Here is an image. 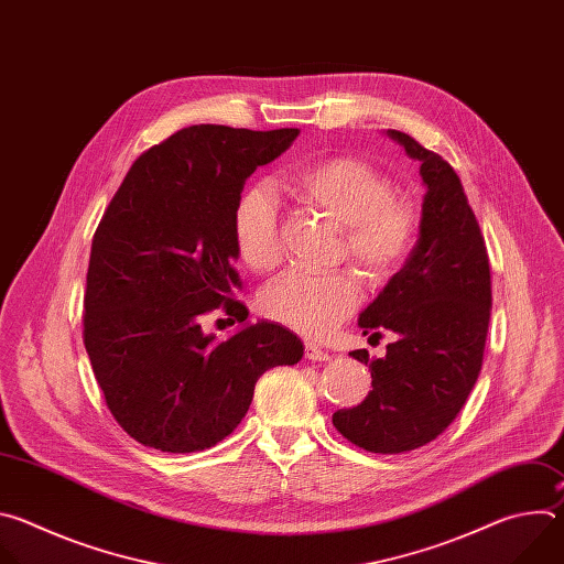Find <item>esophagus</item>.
<instances>
[{
	"label": "esophagus",
	"instance_id": "esophagus-1",
	"mask_svg": "<svg viewBox=\"0 0 564 564\" xmlns=\"http://www.w3.org/2000/svg\"><path fill=\"white\" fill-rule=\"evenodd\" d=\"M305 357H307L310 361H328V359H330V352L324 350V348H318L316 344H305Z\"/></svg>",
	"mask_w": 564,
	"mask_h": 564
}]
</instances>
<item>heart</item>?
<instances>
[{"mask_svg": "<svg viewBox=\"0 0 564 564\" xmlns=\"http://www.w3.org/2000/svg\"><path fill=\"white\" fill-rule=\"evenodd\" d=\"M292 192L346 227L344 252L375 281H388L417 243V209L392 196V183L366 160L335 155L292 176ZM231 234L248 268L268 272L281 261L279 200L268 185L248 187L234 203ZM361 285L348 270L314 274L288 270L259 296V310L305 337H324L359 307Z\"/></svg>", "mask_w": 564, "mask_h": 564, "instance_id": "1", "label": "heart"}]
</instances>
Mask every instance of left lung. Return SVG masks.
<instances>
[{
	"label": "left lung",
	"instance_id": "left-lung-1",
	"mask_svg": "<svg viewBox=\"0 0 564 564\" xmlns=\"http://www.w3.org/2000/svg\"><path fill=\"white\" fill-rule=\"evenodd\" d=\"M388 135L422 163L420 238L359 316L370 339L397 335L381 359L350 352L370 368L372 390L333 415L348 442L383 455L415 451L451 426L481 370L491 318L489 254L459 176L409 133Z\"/></svg>",
	"mask_w": 564,
	"mask_h": 564
}]
</instances>
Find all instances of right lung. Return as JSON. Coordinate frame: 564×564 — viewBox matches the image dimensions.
Segmentation results:
<instances>
[{
  "mask_svg": "<svg viewBox=\"0 0 564 564\" xmlns=\"http://www.w3.org/2000/svg\"><path fill=\"white\" fill-rule=\"evenodd\" d=\"M299 129H181L144 151L111 198L91 243L85 348L116 422L163 453L205 451L246 417L259 377L303 357L288 328L259 321L229 339L200 328L240 279L231 209L257 167ZM234 324V321H231Z\"/></svg>",
  "mask_w": 564,
  "mask_h": 564,
  "instance_id": "add662e5",
  "label": "right lung"
}]
</instances>
